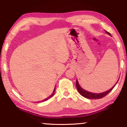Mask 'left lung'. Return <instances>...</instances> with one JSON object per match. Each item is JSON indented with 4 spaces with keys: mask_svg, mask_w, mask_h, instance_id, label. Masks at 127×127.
<instances>
[{
    "mask_svg": "<svg viewBox=\"0 0 127 127\" xmlns=\"http://www.w3.org/2000/svg\"><path fill=\"white\" fill-rule=\"evenodd\" d=\"M106 32L107 34H109V35L111 36V34L110 33L108 32H107V31H106ZM115 85L114 86L111 88V89L109 90L108 91H107L106 92H102V93H100V94H94V93H92V92H88L87 91H86V90H83L82 88L80 86H79L77 79L76 80V87H77V90H78L79 92V93L82 96H83V97H85L87 98H89V99H98V98H101L102 97H105V96L107 95L108 94L109 92H110L111 91H112V90L113 89V88L114 87Z\"/></svg>",
    "mask_w": 127,
    "mask_h": 127,
    "instance_id": "obj_1",
    "label": "left lung"
}]
</instances>
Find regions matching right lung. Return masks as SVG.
<instances>
[{
  "label": "right lung",
  "instance_id": "obj_1",
  "mask_svg": "<svg viewBox=\"0 0 127 127\" xmlns=\"http://www.w3.org/2000/svg\"><path fill=\"white\" fill-rule=\"evenodd\" d=\"M55 91V87L54 88V91H53V94H51L50 96H49L48 97H47L46 98H45V99H44V100H42V101H41L40 102H43V101H46V100H48V99H49V98H51V97H52V96L54 95V94ZM40 102V101H38V102Z\"/></svg>",
  "mask_w": 127,
  "mask_h": 127
}]
</instances>
